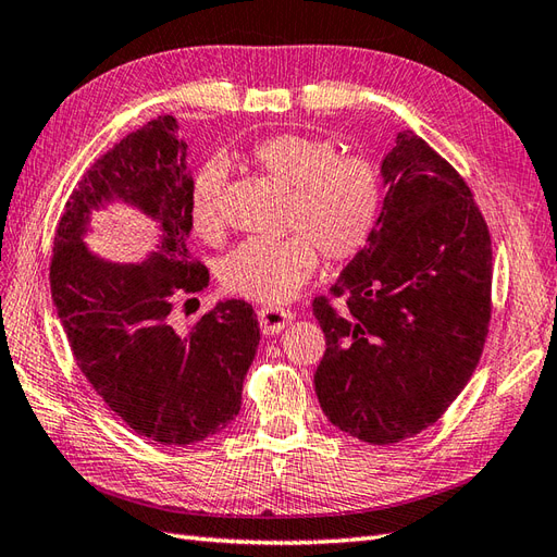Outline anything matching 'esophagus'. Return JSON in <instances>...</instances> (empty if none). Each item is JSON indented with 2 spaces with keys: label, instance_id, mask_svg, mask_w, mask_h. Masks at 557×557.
<instances>
[{
  "label": "esophagus",
  "instance_id": "34e87169",
  "mask_svg": "<svg viewBox=\"0 0 557 557\" xmlns=\"http://www.w3.org/2000/svg\"><path fill=\"white\" fill-rule=\"evenodd\" d=\"M292 320H294V313H292V310L275 308V306L258 310V322H261V330H263V334H280L284 327L289 325Z\"/></svg>",
  "mask_w": 557,
  "mask_h": 557
}]
</instances>
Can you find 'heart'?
Here are the masks:
<instances>
[{
	"mask_svg": "<svg viewBox=\"0 0 557 557\" xmlns=\"http://www.w3.org/2000/svg\"><path fill=\"white\" fill-rule=\"evenodd\" d=\"M251 163L275 183L292 187L287 237H249L225 256L220 277L247 299L280 304L299 294L318 268V249L332 261H346L366 247L377 225L382 187L372 163L339 157L337 145L322 137L284 133L256 141ZM227 168L206 161L189 187L194 235L218 239L225 230L223 189Z\"/></svg>",
	"mask_w": 557,
	"mask_h": 557,
	"instance_id": "b5f03b06",
	"label": "heart"
}]
</instances>
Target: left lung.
<instances>
[{
  "label": "left lung",
  "instance_id": "obj_1",
  "mask_svg": "<svg viewBox=\"0 0 557 557\" xmlns=\"http://www.w3.org/2000/svg\"><path fill=\"white\" fill-rule=\"evenodd\" d=\"M382 159L372 237L334 282L315 394L327 420L368 444H396L444 416L480 363L491 320V237L456 168L404 131Z\"/></svg>",
  "mask_w": 557,
  "mask_h": 557
}]
</instances>
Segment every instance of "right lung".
Instances as JSON below:
<instances>
[{"label":"right lung","instance_id":"right-lung-1","mask_svg":"<svg viewBox=\"0 0 557 557\" xmlns=\"http://www.w3.org/2000/svg\"><path fill=\"white\" fill-rule=\"evenodd\" d=\"M187 145L161 115L103 153L73 189L51 251V299L87 382L139 436L203 442L235 420L261 327L242 299H218L189 332L175 330V294L209 287L189 261ZM127 205L158 227L145 259L107 262L86 247L91 213Z\"/></svg>","mask_w":557,"mask_h":557}]
</instances>
